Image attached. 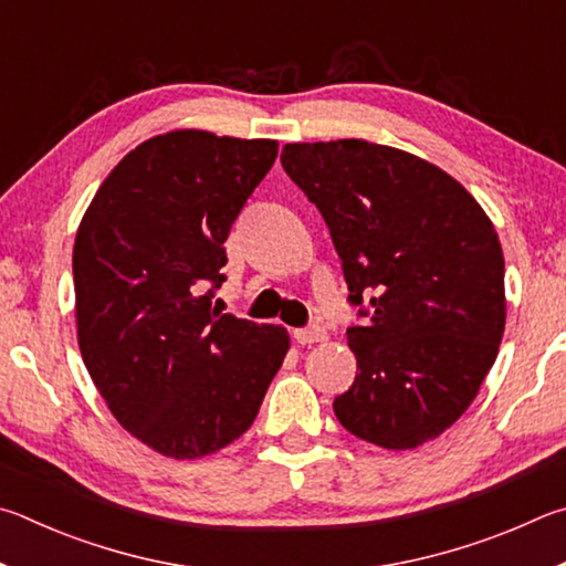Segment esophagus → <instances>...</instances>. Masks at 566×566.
<instances>
[{
    "mask_svg": "<svg viewBox=\"0 0 566 566\" xmlns=\"http://www.w3.org/2000/svg\"><path fill=\"white\" fill-rule=\"evenodd\" d=\"M293 338L298 340L301 345H313V343L325 340V331L321 328V325H308V328L293 331Z\"/></svg>",
    "mask_w": 566,
    "mask_h": 566,
    "instance_id": "esophagus-1",
    "label": "esophagus"
}]
</instances>
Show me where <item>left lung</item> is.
<instances>
[{
	"label": "left lung",
	"instance_id": "obj_1",
	"mask_svg": "<svg viewBox=\"0 0 566 566\" xmlns=\"http://www.w3.org/2000/svg\"><path fill=\"white\" fill-rule=\"evenodd\" d=\"M281 164L343 261L358 375L335 398L355 438L410 450L470 408L504 333V255L442 168L360 138L285 144Z\"/></svg>",
	"mask_w": 566,
	"mask_h": 566
}]
</instances>
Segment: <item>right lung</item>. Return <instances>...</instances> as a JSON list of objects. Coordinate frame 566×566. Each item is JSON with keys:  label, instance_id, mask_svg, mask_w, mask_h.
<instances>
[{"label": "right lung", "instance_id": "1", "mask_svg": "<svg viewBox=\"0 0 566 566\" xmlns=\"http://www.w3.org/2000/svg\"><path fill=\"white\" fill-rule=\"evenodd\" d=\"M275 156L271 138L154 136L106 176L76 231L84 365L114 418L166 458L241 438L291 348L277 325L213 308L226 238Z\"/></svg>", "mask_w": 566, "mask_h": 566}]
</instances>
